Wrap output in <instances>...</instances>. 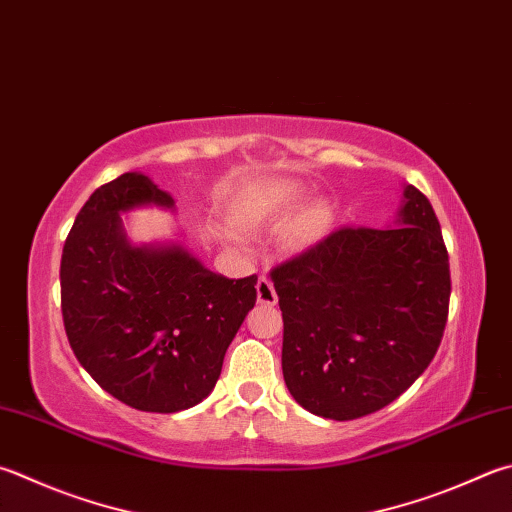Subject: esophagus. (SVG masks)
Returning <instances> with one entry per match:
<instances>
[{
	"mask_svg": "<svg viewBox=\"0 0 512 512\" xmlns=\"http://www.w3.org/2000/svg\"><path fill=\"white\" fill-rule=\"evenodd\" d=\"M256 294H258V303L260 305H276L278 296H276V289L269 281L267 276H260L258 283H256Z\"/></svg>",
	"mask_w": 512,
	"mask_h": 512,
	"instance_id": "34e87169",
	"label": "esophagus"
}]
</instances>
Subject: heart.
Masks as SVG:
<instances>
[{
  "instance_id": "obj_1",
  "label": "heart",
  "mask_w": 512,
  "mask_h": 512,
  "mask_svg": "<svg viewBox=\"0 0 512 512\" xmlns=\"http://www.w3.org/2000/svg\"><path fill=\"white\" fill-rule=\"evenodd\" d=\"M298 200V187L278 185V182H267V185H256L245 189L243 194L231 207V223L240 229H256L263 225L278 223L294 202ZM332 225V211L323 202H310L294 216L289 225V240L294 245L305 247L325 236V231Z\"/></svg>"
}]
</instances>
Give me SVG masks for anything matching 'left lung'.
<instances>
[{"instance_id":"8db88e82","label":"left lung","mask_w":512,"mask_h":512,"mask_svg":"<svg viewBox=\"0 0 512 512\" xmlns=\"http://www.w3.org/2000/svg\"><path fill=\"white\" fill-rule=\"evenodd\" d=\"M397 227H339L272 276L283 376L312 414L350 421L401 397L435 359L450 263L430 200L403 191Z\"/></svg>"}]
</instances>
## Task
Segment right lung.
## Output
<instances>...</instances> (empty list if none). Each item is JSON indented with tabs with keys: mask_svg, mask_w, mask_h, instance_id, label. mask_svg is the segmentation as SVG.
I'll return each instance as SVG.
<instances>
[{
	"mask_svg": "<svg viewBox=\"0 0 512 512\" xmlns=\"http://www.w3.org/2000/svg\"><path fill=\"white\" fill-rule=\"evenodd\" d=\"M171 207L167 191L122 173L95 189L66 236L60 265L69 343L100 385L142 412L194 408L223 370L256 305L258 276L227 278L182 247H133L120 211Z\"/></svg>",
	"mask_w": 512,
	"mask_h": 512,
	"instance_id": "right-lung-1",
	"label": "right lung"
}]
</instances>
